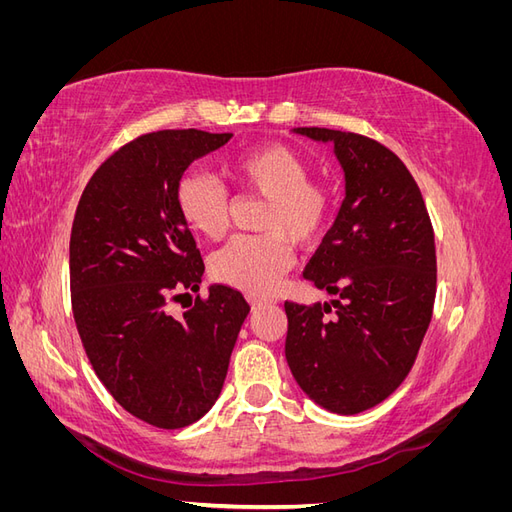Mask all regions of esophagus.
Instances as JSON below:
<instances>
[{
  "instance_id": "34e87169",
  "label": "esophagus",
  "mask_w": 512,
  "mask_h": 512,
  "mask_svg": "<svg viewBox=\"0 0 512 512\" xmlns=\"http://www.w3.org/2000/svg\"><path fill=\"white\" fill-rule=\"evenodd\" d=\"M247 301H250V305L256 309V307H260V305H269V303H273L271 299H265V297H260V294H247Z\"/></svg>"
}]
</instances>
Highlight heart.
Returning a JSON list of instances; mask_svg holds the SVG:
<instances>
[{"mask_svg":"<svg viewBox=\"0 0 512 512\" xmlns=\"http://www.w3.org/2000/svg\"><path fill=\"white\" fill-rule=\"evenodd\" d=\"M239 190L267 198L258 228L265 235L235 237L211 256L213 280L252 294H269L292 267L290 241L312 245L331 218L333 198L309 179V164L282 143L254 147L226 164ZM175 203L183 222L198 235L220 239L230 218V196L205 170H188L177 181Z\"/></svg>","mask_w":512,"mask_h":512,"instance_id":"b5f03b06","label":"heart"}]
</instances>
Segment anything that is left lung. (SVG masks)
Masks as SVG:
<instances>
[{"mask_svg":"<svg viewBox=\"0 0 512 512\" xmlns=\"http://www.w3.org/2000/svg\"><path fill=\"white\" fill-rule=\"evenodd\" d=\"M331 143L346 194L305 280L339 299L286 301V361L301 391L324 410L359 414L406 380L436 299V245L421 190L391 149L367 136L294 128Z\"/></svg>","mask_w":512,"mask_h":512,"instance_id":"left-lung-1","label":"left lung"}]
</instances>
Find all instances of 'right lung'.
Instances as JSON below:
<instances>
[{"label":"right lung","instance_id":"add662e5","mask_svg":"<svg viewBox=\"0 0 512 512\" xmlns=\"http://www.w3.org/2000/svg\"><path fill=\"white\" fill-rule=\"evenodd\" d=\"M232 134L162 130L115 151L89 179L70 237L72 312L108 393L160 429L203 418L218 401L250 305L209 286L181 318L168 303L200 290L205 265L175 203L188 166Z\"/></svg>","mask_w":512,"mask_h":512}]
</instances>
